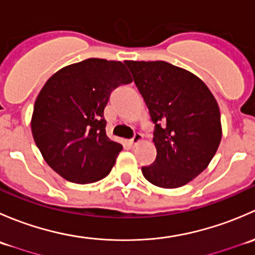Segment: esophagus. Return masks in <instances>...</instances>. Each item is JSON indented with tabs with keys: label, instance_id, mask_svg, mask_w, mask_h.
<instances>
[{
	"label": "esophagus",
	"instance_id": "esophagus-1",
	"mask_svg": "<svg viewBox=\"0 0 255 255\" xmlns=\"http://www.w3.org/2000/svg\"><path fill=\"white\" fill-rule=\"evenodd\" d=\"M143 140V135L140 134V133H134V135H133V138L130 139V143L133 144V145H137L138 143H140Z\"/></svg>",
	"mask_w": 255,
	"mask_h": 255
}]
</instances>
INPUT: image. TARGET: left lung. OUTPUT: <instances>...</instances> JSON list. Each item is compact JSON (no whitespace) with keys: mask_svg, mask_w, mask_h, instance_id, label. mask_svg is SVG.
Segmentation results:
<instances>
[{"mask_svg":"<svg viewBox=\"0 0 255 255\" xmlns=\"http://www.w3.org/2000/svg\"><path fill=\"white\" fill-rule=\"evenodd\" d=\"M154 123L156 158L143 166L153 185L175 189L207 168L222 138L221 113L204 81L166 61H126Z\"/></svg>","mask_w":255,"mask_h":255,"instance_id":"left-lung-1","label":"left lung"}]
</instances>
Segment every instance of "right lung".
<instances>
[{
    "label": "right lung",
    "mask_w": 255,
    "mask_h": 255,
    "mask_svg": "<svg viewBox=\"0 0 255 255\" xmlns=\"http://www.w3.org/2000/svg\"><path fill=\"white\" fill-rule=\"evenodd\" d=\"M132 82L121 61L91 58L56 71L34 104L32 134L55 173L75 184L110 174L122 144L106 134L104 110L116 87Z\"/></svg>",
    "instance_id": "add662e5"
}]
</instances>
